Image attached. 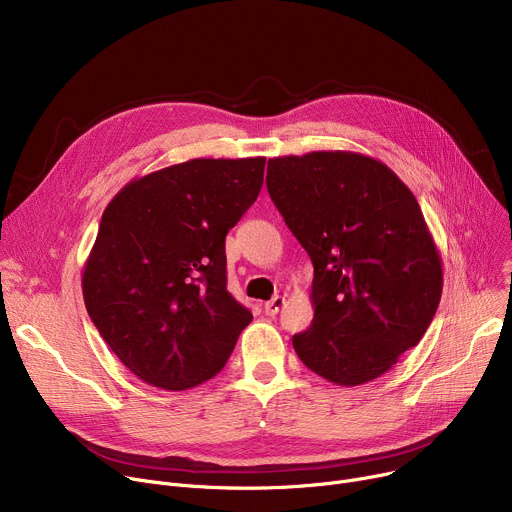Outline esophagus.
<instances>
[{
	"label": "esophagus",
	"instance_id": "1",
	"mask_svg": "<svg viewBox=\"0 0 512 512\" xmlns=\"http://www.w3.org/2000/svg\"><path fill=\"white\" fill-rule=\"evenodd\" d=\"M282 306H284V298H282V296H274V298H271L269 302H265V304H263V311H265V315L274 317V315H278V313H280Z\"/></svg>",
	"mask_w": 512,
	"mask_h": 512
}]
</instances>
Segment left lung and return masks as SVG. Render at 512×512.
<instances>
[{
    "instance_id": "1",
    "label": "left lung",
    "mask_w": 512,
    "mask_h": 512,
    "mask_svg": "<svg viewBox=\"0 0 512 512\" xmlns=\"http://www.w3.org/2000/svg\"><path fill=\"white\" fill-rule=\"evenodd\" d=\"M265 183L315 267L298 358L342 387L379 379L418 346L442 294L418 199L387 164L342 150L269 158Z\"/></svg>"
}]
</instances>
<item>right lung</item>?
Returning <instances> with one entry per match:
<instances>
[{
  "instance_id": "1",
  "label": "right lung",
  "mask_w": 512,
  "mask_h": 512,
  "mask_svg": "<svg viewBox=\"0 0 512 512\" xmlns=\"http://www.w3.org/2000/svg\"><path fill=\"white\" fill-rule=\"evenodd\" d=\"M265 158H195L127 183L82 274L86 311L148 385L185 391L224 368L253 315L226 290V234L253 206Z\"/></svg>"
}]
</instances>
